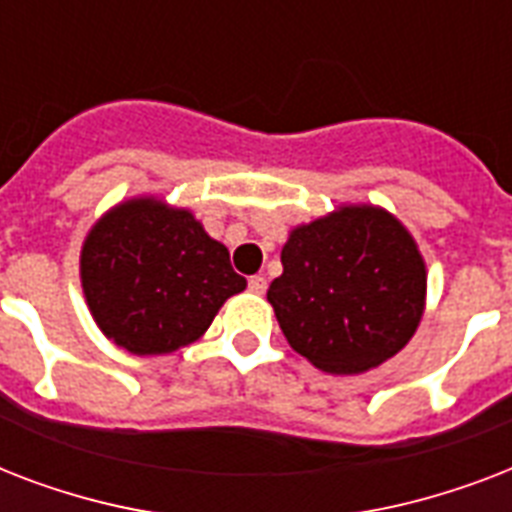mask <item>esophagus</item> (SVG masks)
I'll list each match as a JSON object with an SVG mask.
<instances>
[{"instance_id": "esophagus-1", "label": "esophagus", "mask_w": 512, "mask_h": 512, "mask_svg": "<svg viewBox=\"0 0 512 512\" xmlns=\"http://www.w3.org/2000/svg\"><path fill=\"white\" fill-rule=\"evenodd\" d=\"M265 289H268V281H265V276H260V273H257V276H252V279H249V292H252V295H265Z\"/></svg>"}]
</instances>
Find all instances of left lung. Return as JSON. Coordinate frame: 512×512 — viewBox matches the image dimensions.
<instances>
[{"instance_id": "1", "label": "left lung", "mask_w": 512, "mask_h": 512, "mask_svg": "<svg viewBox=\"0 0 512 512\" xmlns=\"http://www.w3.org/2000/svg\"><path fill=\"white\" fill-rule=\"evenodd\" d=\"M268 303L292 348L329 374H364L412 340L428 268L417 241L377 204H340L295 225Z\"/></svg>"}]
</instances>
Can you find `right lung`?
Returning a JSON list of instances; mask_svg holds the SVG:
<instances>
[{"mask_svg":"<svg viewBox=\"0 0 512 512\" xmlns=\"http://www.w3.org/2000/svg\"><path fill=\"white\" fill-rule=\"evenodd\" d=\"M79 279L92 319L132 356H167L209 329L228 297L247 289L228 247L191 209L132 196L84 236Z\"/></svg>","mask_w":512,"mask_h":512,"instance_id":"right-lung-1","label":"right lung"}]
</instances>
